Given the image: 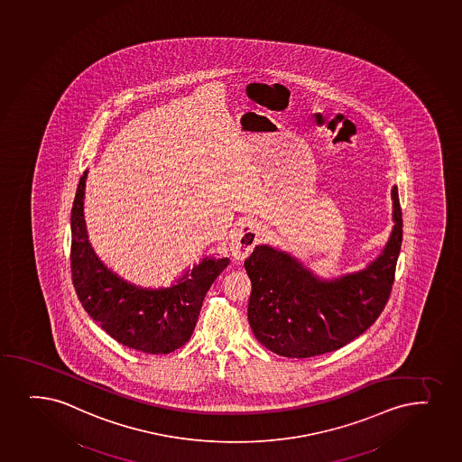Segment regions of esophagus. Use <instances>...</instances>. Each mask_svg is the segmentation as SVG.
<instances>
[{"label":"esophagus","mask_w":462,"mask_h":462,"mask_svg":"<svg viewBox=\"0 0 462 462\" xmlns=\"http://www.w3.org/2000/svg\"><path fill=\"white\" fill-rule=\"evenodd\" d=\"M262 236L259 223L253 220H245L237 228L234 229L229 239V253L234 260H244L254 250L255 245Z\"/></svg>","instance_id":"obj_1"}]
</instances>
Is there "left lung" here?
Segmentation results:
<instances>
[{
    "label": "left lung",
    "instance_id": "obj_1",
    "mask_svg": "<svg viewBox=\"0 0 462 462\" xmlns=\"http://www.w3.org/2000/svg\"><path fill=\"white\" fill-rule=\"evenodd\" d=\"M393 226L366 268L320 279L292 255L257 245L245 260L251 281L248 320L260 344L285 357L337 350L370 328L388 302L402 245V211L393 186Z\"/></svg>",
    "mask_w": 462,
    "mask_h": 462
}]
</instances>
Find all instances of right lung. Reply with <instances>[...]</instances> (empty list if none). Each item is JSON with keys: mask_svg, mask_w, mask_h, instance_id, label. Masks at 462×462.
I'll use <instances>...</instances> for the list:
<instances>
[{"mask_svg": "<svg viewBox=\"0 0 462 462\" xmlns=\"http://www.w3.org/2000/svg\"><path fill=\"white\" fill-rule=\"evenodd\" d=\"M88 171L81 175L70 214V271L77 296L90 318L114 339L149 355H168L185 345L196 328L212 282L228 257L205 259L170 288L137 287L109 270L90 246L83 199Z\"/></svg>", "mask_w": 462, "mask_h": 462, "instance_id": "add662e5", "label": "right lung"}]
</instances>
